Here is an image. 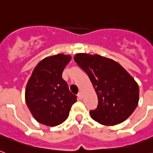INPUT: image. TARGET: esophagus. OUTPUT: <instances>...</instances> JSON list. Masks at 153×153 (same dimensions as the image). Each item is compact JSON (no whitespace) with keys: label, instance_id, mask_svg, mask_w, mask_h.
Returning a JSON list of instances; mask_svg holds the SVG:
<instances>
[{"label":"esophagus","instance_id":"esophagus-1","mask_svg":"<svg viewBox=\"0 0 153 153\" xmlns=\"http://www.w3.org/2000/svg\"><path fill=\"white\" fill-rule=\"evenodd\" d=\"M77 96H78V98H79V99H80V100H81L82 98V94L81 92H79Z\"/></svg>","mask_w":153,"mask_h":153}]
</instances>
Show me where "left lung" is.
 Returning <instances> with one entry per match:
<instances>
[{"label":"left lung","mask_w":153,"mask_h":153,"mask_svg":"<svg viewBox=\"0 0 153 153\" xmlns=\"http://www.w3.org/2000/svg\"><path fill=\"white\" fill-rule=\"evenodd\" d=\"M74 59L91 79L98 95L91 117L104 126H114L128 118L137 106L139 87L130 74L114 60L98 55L77 54Z\"/></svg>","instance_id":"8db88e82"}]
</instances>
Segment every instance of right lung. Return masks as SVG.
I'll return each instance as SVG.
<instances>
[{
	"label": "right lung",
	"mask_w": 153,
	"mask_h": 153,
	"mask_svg": "<svg viewBox=\"0 0 153 153\" xmlns=\"http://www.w3.org/2000/svg\"><path fill=\"white\" fill-rule=\"evenodd\" d=\"M71 57L63 54L47 57L33 70L25 91V100L35 119L45 126L66 121L77 97L71 93L62 73Z\"/></svg>",
	"instance_id": "1"
}]
</instances>
